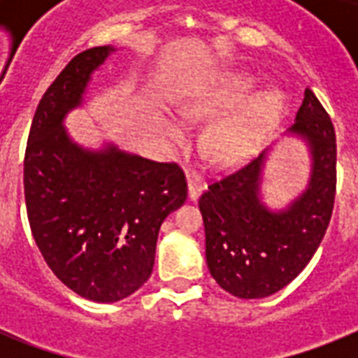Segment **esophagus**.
<instances>
[{
	"mask_svg": "<svg viewBox=\"0 0 358 358\" xmlns=\"http://www.w3.org/2000/svg\"><path fill=\"white\" fill-rule=\"evenodd\" d=\"M187 187H189V199L195 201V199H199L202 189H204V180L196 173H189L187 174Z\"/></svg>",
	"mask_w": 358,
	"mask_h": 358,
	"instance_id": "1",
	"label": "esophagus"
}]
</instances>
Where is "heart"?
<instances>
[{
    "mask_svg": "<svg viewBox=\"0 0 358 358\" xmlns=\"http://www.w3.org/2000/svg\"><path fill=\"white\" fill-rule=\"evenodd\" d=\"M247 94H249V83L241 80L208 87L195 98H191L189 103L185 106V113L191 117L217 115L219 111L241 102ZM278 111H280V98L269 94L258 100L243 113L215 124L206 135V150L210 157L219 163H232L249 156L258 145L264 129L275 120ZM169 131L173 137H180L178 126L171 124Z\"/></svg>",
    "mask_w": 358,
    "mask_h": 358,
    "instance_id": "obj_1",
    "label": "heart"
}]
</instances>
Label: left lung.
Masks as SVG:
<instances>
[{
	"label": "left lung",
	"instance_id": "obj_1",
	"mask_svg": "<svg viewBox=\"0 0 358 358\" xmlns=\"http://www.w3.org/2000/svg\"><path fill=\"white\" fill-rule=\"evenodd\" d=\"M289 131L312 146L310 187L286 212L258 202L264 154L210 180L199 208L206 230L208 269L217 284L241 299H262L289 284L312 260L327 232L336 195V134L333 120L306 89Z\"/></svg>",
	"mask_w": 358,
	"mask_h": 358
}]
</instances>
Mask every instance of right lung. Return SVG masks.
<instances>
[{"label":"right lung","instance_id":"add662e5","mask_svg":"<svg viewBox=\"0 0 358 358\" xmlns=\"http://www.w3.org/2000/svg\"><path fill=\"white\" fill-rule=\"evenodd\" d=\"M113 48L78 53L42 94L24 157L31 234L55 277L81 297L115 303L148 280L159 227L187 199L178 163L109 148L92 154L61 126Z\"/></svg>","mask_w":358,"mask_h":358}]
</instances>
